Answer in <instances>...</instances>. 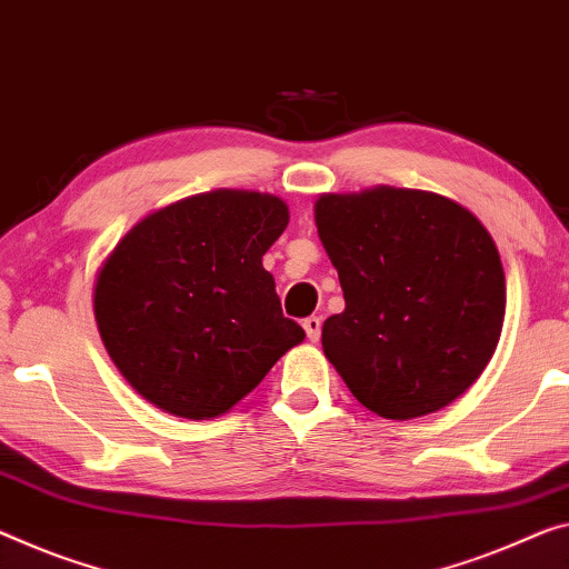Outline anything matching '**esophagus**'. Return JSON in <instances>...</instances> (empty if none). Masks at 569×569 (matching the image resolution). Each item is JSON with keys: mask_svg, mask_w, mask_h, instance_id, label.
Segmentation results:
<instances>
[{"mask_svg": "<svg viewBox=\"0 0 569 569\" xmlns=\"http://www.w3.org/2000/svg\"><path fill=\"white\" fill-rule=\"evenodd\" d=\"M302 328H305V333H308V338L312 340H318L320 338V330H322V320L318 318V315H310V318H305L302 320Z\"/></svg>", "mask_w": 569, "mask_h": 569, "instance_id": "obj_1", "label": "esophagus"}]
</instances>
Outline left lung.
Segmentation results:
<instances>
[{
	"instance_id": "1",
	"label": "left lung",
	"mask_w": 569,
	"mask_h": 569,
	"mask_svg": "<svg viewBox=\"0 0 569 569\" xmlns=\"http://www.w3.org/2000/svg\"><path fill=\"white\" fill-rule=\"evenodd\" d=\"M315 223L346 297L322 351L351 395L387 419L456 401L503 328L506 277L483 223L442 196L387 186L320 196Z\"/></svg>"
}]
</instances>
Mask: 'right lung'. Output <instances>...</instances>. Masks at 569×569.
Wrapping results in <instances>:
<instances>
[{
	"label": "right lung",
	"instance_id": "obj_1",
	"mask_svg": "<svg viewBox=\"0 0 569 569\" xmlns=\"http://www.w3.org/2000/svg\"><path fill=\"white\" fill-rule=\"evenodd\" d=\"M287 223L274 196L216 190L147 216L117 243L93 312L111 361L147 401L218 417L302 343L261 267Z\"/></svg>",
	"mask_w": 569,
	"mask_h": 569
}]
</instances>
